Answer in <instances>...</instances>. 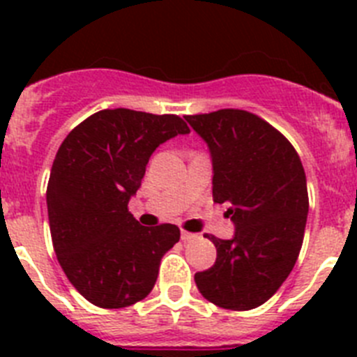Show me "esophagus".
Listing matches in <instances>:
<instances>
[{"label":"esophagus","mask_w":357,"mask_h":357,"mask_svg":"<svg viewBox=\"0 0 357 357\" xmlns=\"http://www.w3.org/2000/svg\"><path fill=\"white\" fill-rule=\"evenodd\" d=\"M181 238H182V241H193V239H197L198 236L193 234V232H188V230H182Z\"/></svg>","instance_id":"34e87169"}]
</instances>
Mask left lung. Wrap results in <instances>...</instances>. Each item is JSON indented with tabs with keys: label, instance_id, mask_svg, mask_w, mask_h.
<instances>
[{
	"label": "left lung",
	"instance_id": "left-lung-1",
	"mask_svg": "<svg viewBox=\"0 0 357 357\" xmlns=\"http://www.w3.org/2000/svg\"><path fill=\"white\" fill-rule=\"evenodd\" d=\"M213 160V200L225 204L232 239L206 234L216 263L195 273L198 291L213 304L248 311L291 273L304 239L309 198L301 157L284 135L239 109L185 116Z\"/></svg>",
	"mask_w": 357,
	"mask_h": 357
}]
</instances>
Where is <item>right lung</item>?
<instances>
[{
  "label": "right lung",
  "mask_w": 357,
  "mask_h": 357,
  "mask_svg": "<svg viewBox=\"0 0 357 357\" xmlns=\"http://www.w3.org/2000/svg\"><path fill=\"white\" fill-rule=\"evenodd\" d=\"M178 134L189 127L175 114L105 109L56 151L46 191L53 248L69 282L98 307L143 301L162 255L181 239L176 225L148 229L128 213L151 153Z\"/></svg>",
  "instance_id": "right-lung-1"
}]
</instances>
